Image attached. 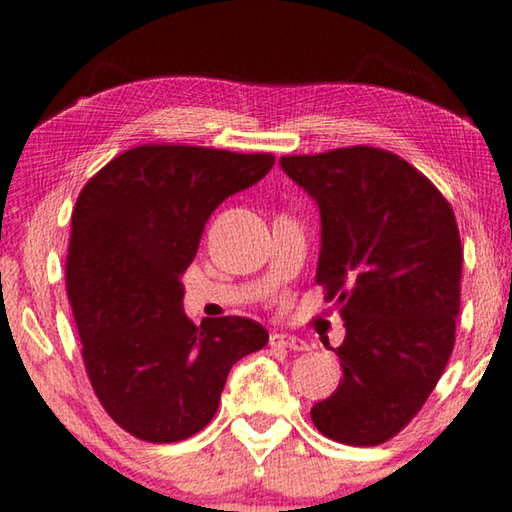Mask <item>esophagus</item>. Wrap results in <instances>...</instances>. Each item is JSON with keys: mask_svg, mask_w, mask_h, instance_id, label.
<instances>
[{"mask_svg": "<svg viewBox=\"0 0 512 512\" xmlns=\"http://www.w3.org/2000/svg\"><path fill=\"white\" fill-rule=\"evenodd\" d=\"M268 345L275 347V349H291V351H304L306 349V342L302 338L288 336V333H273V336L268 338Z\"/></svg>", "mask_w": 512, "mask_h": 512, "instance_id": "esophagus-1", "label": "esophagus"}]
</instances>
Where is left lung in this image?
<instances>
[{"label":"left lung","instance_id":"obj_1","mask_svg":"<svg viewBox=\"0 0 512 512\" xmlns=\"http://www.w3.org/2000/svg\"><path fill=\"white\" fill-rule=\"evenodd\" d=\"M320 208L315 280L340 304L342 383L311 407L329 439L378 445L421 410L454 347L463 248L448 199L380 147L282 156Z\"/></svg>","mask_w":512,"mask_h":512}]
</instances>
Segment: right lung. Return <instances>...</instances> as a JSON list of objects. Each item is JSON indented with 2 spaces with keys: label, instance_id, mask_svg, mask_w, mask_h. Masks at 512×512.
I'll list each match as a JSON object with an SVG mask.
<instances>
[{
  "label": "right lung",
  "instance_id": "1",
  "mask_svg": "<svg viewBox=\"0 0 512 512\" xmlns=\"http://www.w3.org/2000/svg\"><path fill=\"white\" fill-rule=\"evenodd\" d=\"M273 154L141 145L91 176L71 215L67 295L100 405L136 439L201 432L232 365L268 342L239 315L183 313L181 275L206 221L230 194L264 179Z\"/></svg>",
  "mask_w": 512,
  "mask_h": 512
}]
</instances>
